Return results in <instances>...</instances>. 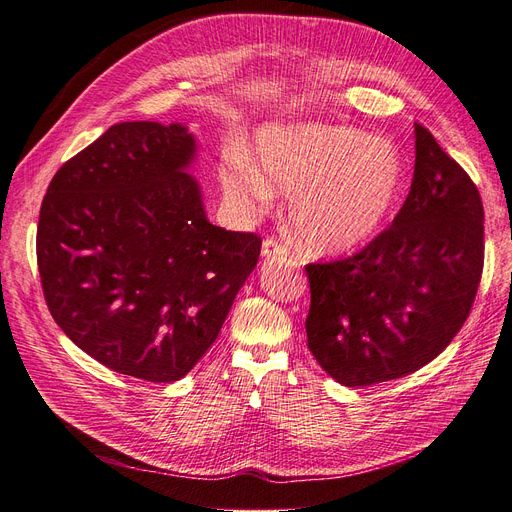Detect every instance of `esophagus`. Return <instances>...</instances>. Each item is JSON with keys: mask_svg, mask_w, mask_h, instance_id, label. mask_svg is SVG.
<instances>
[{"mask_svg": "<svg viewBox=\"0 0 512 512\" xmlns=\"http://www.w3.org/2000/svg\"><path fill=\"white\" fill-rule=\"evenodd\" d=\"M288 250L286 245H282L277 239H265V243H262V256L265 258H280V256H286Z\"/></svg>", "mask_w": 512, "mask_h": 512, "instance_id": "1", "label": "esophagus"}]
</instances>
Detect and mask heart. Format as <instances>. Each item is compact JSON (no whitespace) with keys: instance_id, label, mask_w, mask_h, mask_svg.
Here are the masks:
<instances>
[{"instance_id":"heart-1","label":"heart","mask_w":512,"mask_h":512,"mask_svg":"<svg viewBox=\"0 0 512 512\" xmlns=\"http://www.w3.org/2000/svg\"><path fill=\"white\" fill-rule=\"evenodd\" d=\"M256 162H228L222 168L226 192L254 205L269 203L273 185L294 194L292 226L320 254L354 252L374 241L406 185V164L395 145L329 123L262 128Z\"/></svg>"}]
</instances>
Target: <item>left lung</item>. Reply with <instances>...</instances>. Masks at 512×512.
<instances>
[{
    "mask_svg": "<svg viewBox=\"0 0 512 512\" xmlns=\"http://www.w3.org/2000/svg\"><path fill=\"white\" fill-rule=\"evenodd\" d=\"M414 177L393 224L361 252L307 265V346L344 386L404 378L453 342L485 260L476 185L414 123Z\"/></svg>",
    "mask_w": 512,
    "mask_h": 512,
    "instance_id": "left-lung-1",
    "label": "left lung"
}]
</instances>
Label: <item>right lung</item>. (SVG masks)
<instances>
[{"label":"right lung","instance_id":"add662e5","mask_svg":"<svg viewBox=\"0 0 512 512\" xmlns=\"http://www.w3.org/2000/svg\"><path fill=\"white\" fill-rule=\"evenodd\" d=\"M183 123L123 121L61 166L40 207L46 305L117 374L175 382L218 337L260 237L207 220Z\"/></svg>","mask_w":512,"mask_h":512}]
</instances>
